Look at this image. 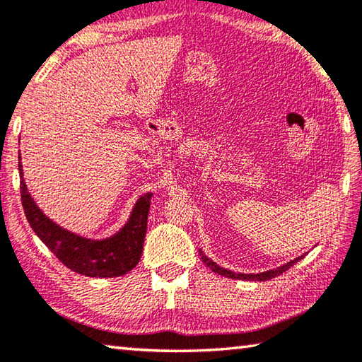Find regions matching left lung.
<instances>
[{
	"label": "left lung",
	"mask_w": 362,
	"mask_h": 362,
	"mask_svg": "<svg viewBox=\"0 0 362 362\" xmlns=\"http://www.w3.org/2000/svg\"><path fill=\"white\" fill-rule=\"evenodd\" d=\"M199 254H201V259H203V262L206 263V267L211 268L214 273L222 274V276H225V278L243 279V281H268V279H273V278L279 276V274H283L284 272H287V269H289L292 265H296L298 260H302L303 257H305V254L300 255V257H297V259H293L291 262L284 263V265H281V267L274 268V269H268V272H262V273H235V272H230V269H225L222 267H218L216 262H212L211 259H207V257L203 254V250H201V249H199Z\"/></svg>",
	"instance_id": "1"
}]
</instances>
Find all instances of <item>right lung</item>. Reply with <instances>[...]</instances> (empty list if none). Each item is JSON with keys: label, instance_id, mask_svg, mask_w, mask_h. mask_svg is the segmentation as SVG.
<instances>
[{"label": "right lung", "instance_id": "add662e5", "mask_svg": "<svg viewBox=\"0 0 362 362\" xmlns=\"http://www.w3.org/2000/svg\"><path fill=\"white\" fill-rule=\"evenodd\" d=\"M19 173L22 206L28 223L36 236L66 268L89 278H116L129 273L140 262L153 193L140 196L119 231L105 240H90L62 228L49 218L28 193L21 161Z\"/></svg>", "mask_w": 362, "mask_h": 362}]
</instances>
